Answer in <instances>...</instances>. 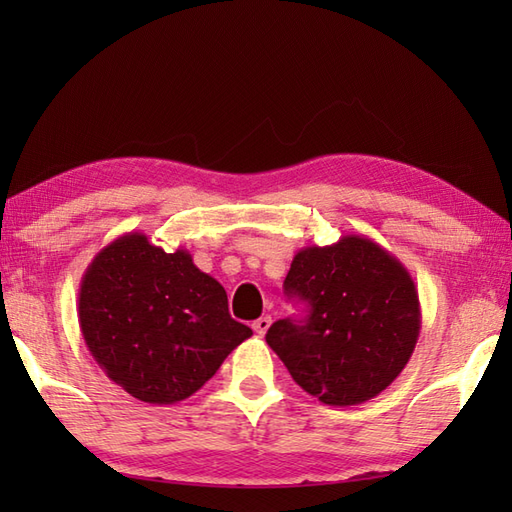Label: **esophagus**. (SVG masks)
Here are the masks:
<instances>
[{"mask_svg":"<svg viewBox=\"0 0 512 512\" xmlns=\"http://www.w3.org/2000/svg\"><path fill=\"white\" fill-rule=\"evenodd\" d=\"M270 323H273V317H270V314H264V317H259L257 321H253V330L259 336H264L268 332V328H270Z\"/></svg>","mask_w":512,"mask_h":512,"instance_id":"1","label":"esophagus"}]
</instances>
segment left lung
<instances>
[{"label":"left lung","mask_w":512,"mask_h":512,"mask_svg":"<svg viewBox=\"0 0 512 512\" xmlns=\"http://www.w3.org/2000/svg\"><path fill=\"white\" fill-rule=\"evenodd\" d=\"M284 288L310 314L275 321L266 343L323 405L372 400L409 363L422 323L418 290L409 270L369 237L301 248Z\"/></svg>","instance_id":"obj_1"}]
</instances>
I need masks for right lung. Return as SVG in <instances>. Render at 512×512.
Listing matches in <instances>:
<instances>
[{"instance_id":"1","label":"right lung","mask_w":512,"mask_h":512,"mask_svg":"<svg viewBox=\"0 0 512 512\" xmlns=\"http://www.w3.org/2000/svg\"><path fill=\"white\" fill-rule=\"evenodd\" d=\"M79 325L107 378L151 405L195 394L253 334L231 319L226 290L189 250L165 253L145 233H125L92 259Z\"/></svg>"}]
</instances>
